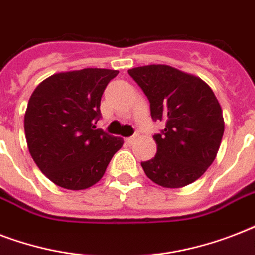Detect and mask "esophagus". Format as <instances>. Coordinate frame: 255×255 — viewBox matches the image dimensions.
Returning <instances> with one entry per match:
<instances>
[{
	"label": "esophagus",
	"mask_w": 255,
	"mask_h": 255,
	"mask_svg": "<svg viewBox=\"0 0 255 255\" xmlns=\"http://www.w3.org/2000/svg\"><path fill=\"white\" fill-rule=\"evenodd\" d=\"M136 137H137V136H131V137H127V139L124 140V141H126V144H128V145H131L132 143H133V141H135L136 140Z\"/></svg>",
	"instance_id": "esophagus-1"
}]
</instances>
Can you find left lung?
<instances>
[{"label":"left lung","mask_w":255,"mask_h":255,"mask_svg":"<svg viewBox=\"0 0 255 255\" xmlns=\"http://www.w3.org/2000/svg\"><path fill=\"white\" fill-rule=\"evenodd\" d=\"M151 103L152 119L165 124L153 136L157 152L141 163L147 177L164 188L200 178L220 149L225 123L213 90L201 78L167 65L128 70Z\"/></svg>","instance_id":"left-lung-1"}]
</instances>
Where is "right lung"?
Returning <instances> with one entry per match:
<instances>
[{
	"instance_id": "add662e5",
	"label": "right lung",
	"mask_w": 255,
	"mask_h": 255,
	"mask_svg": "<svg viewBox=\"0 0 255 255\" xmlns=\"http://www.w3.org/2000/svg\"><path fill=\"white\" fill-rule=\"evenodd\" d=\"M118 70L83 69L54 74L31 94L25 112L27 148L55 185L87 189L103 177L123 139L95 129L100 99Z\"/></svg>"
}]
</instances>
